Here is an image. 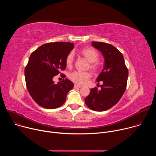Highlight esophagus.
<instances>
[{
  "label": "esophagus",
  "instance_id": "esophagus-1",
  "mask_svg": "<svg viewBox=\"0 0 156 156\" xmlns=\"http://www.w3.org/2000/svg\"><path fill=\"white\" fill-rule=\"evenodd\" d=\"M82 87L81 86L78 85V84H75V85H74V87H75V88H80V87Z\"/></svg>",
  "mask_w": 156,
  "mask_h": 156
}]
</instances>
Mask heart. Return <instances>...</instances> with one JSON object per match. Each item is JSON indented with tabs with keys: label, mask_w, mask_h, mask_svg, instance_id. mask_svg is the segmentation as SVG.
<instances>
[{
	"label": "heart",
	"mask_w": 156,
	"mask_h": 156,
	"mask_svg": "<svg viewBox=\"0 0 156 156\" xmlns=\"http://www.w3.org/2000/svg\"><path fill=\"white\" fill-rule=\"evenodd\" d=\"M79 53L90 62V69L94 72H96L99 69V65L97 61L99 57L97 51L91 48H84L80 51ZM73 60L74 54L72 52H70L66 55L65 58L66 66L69 68L72 67ZM90 77L91 73L90 72H81L79 71H75L69 75V78L71 81L80 85L86 84Z\"/></svg>",
	"instance_id": "b5f03b06"
}]
</instances>
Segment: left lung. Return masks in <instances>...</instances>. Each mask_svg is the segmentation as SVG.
I'll return each instance as SVG.
<instances>
[{
    "label": "left lung",
    "instance_id": "1",
    "mask_svg": "<svg viewBox=\"0 0 156 156\" xmlns=\"http://www.w3.org/2000/svg\"><path fill=\"white\" fill-rule=\"evenodd\" d=\"M92 46L104 57V69L97 78L103 83L101 90L91 89L85 99L87 106L94 111H104L115 105L121 99L126 87L128 70L122 54L114 46L101 42H92Z\"/></svg>",
    "mask_w": 156,
    "mask_h": 156
}]
</instances>
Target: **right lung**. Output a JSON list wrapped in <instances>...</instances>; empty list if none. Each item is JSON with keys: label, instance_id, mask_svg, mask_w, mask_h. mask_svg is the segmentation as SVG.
I'll use <instances>...</instances> for the list:
<instances>
[{"label": "right lung", "instance_id": "1", "mask_svg": "<svg viewBox=\"0 0 156 156\" xmlns=\"http://www.w3.org/2000/svg\"><path fill=\"white\" fill-rule=\"evenodd\" d=\"M73 48L71 42H49L31 54L25 69L26 84L30 96L40 106L48 109L60 107L73 89V83L67 78L57 84L52 79L66 69V57Z\"/></svg>", "mask_w": 156, "mask_h": 156}]
</instances>
